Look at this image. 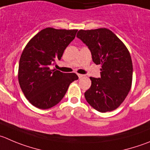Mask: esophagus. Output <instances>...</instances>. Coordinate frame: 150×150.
<instances>
[{"label":"esophagus","mask_w":150,"mask_h":150,"mask_svg":"<svg viewBox=\"0 0 150 150\" xmlns=\"http://www.w3.org/2000/svg\"><path fill=\"white\" fill-rule=\"evenodd\" d=\"M77 76H79V78H82L83 77L84 75H82V74H77Z\"/></svg>","instance_id":"obj_1"}]
</instances>
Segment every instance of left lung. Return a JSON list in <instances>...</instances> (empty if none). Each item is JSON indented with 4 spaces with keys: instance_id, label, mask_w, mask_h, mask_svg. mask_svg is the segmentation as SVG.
I'll return each mask as SVG.
<instances>
[{
    "instance_id": "1",
    "label": "left lung",
    "mask_w": 150,
    "mask_h": 150,
    "mask_svg": "<svg viewBox=\"0 0 150 150\" xmlns=\"http://www.w3.org/2000/svg\"><path fill=\"white\" fill-rule=\"evenodd\" d=\"M91 51L93 62L102 65L101 77H91V86L85 97L92 108L101 112L120 106L130 91L132 63L125 44L105 28L79 30L76 35Z\"/></svg>"
}]
</instances>
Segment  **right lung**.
I'll use <instances>...</instances> for the list:
<instances>
[{"instance_id":"obj_1","label":"right lung","mask_w":150,"mask_h":150,"mask_svg":"<svg viewBox=\"0 0 150 150\" xmlns=\"http://www.w3.org/2000/svg\"><path fill=\"white\" fill-rule=\"evenodd\" d=\"M77 30L46 28L37 34L25 47L18 69V81L25 98L40 109H48L64 97L70 84L78 79L74 73L51 70L57 59L75 38Z\"/></svg>"}]
</instances>
